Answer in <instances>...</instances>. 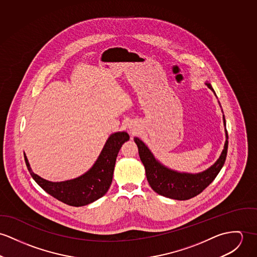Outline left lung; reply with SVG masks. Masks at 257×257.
Here are the masks:
<instances>
[{
	"label": "left lung",
	"mask_w": 257,
	"mask_h": 257,
	"mask_svg": "<svg viewBox=\"0 0 257 257\" xmlns=\"http://www.w3.org/2000/svg\"><path fill=\"white\" fill-rule=\"evenodd\" d=\"M214 91L210 83H205ZM215 93V91H214ZM226 142L224 150L217 162L206 171L198 173H187L173 171L161 164L139 138L135 137L139 156L146 170V176L152 189L160 195L175 200H188L200 194L218 175L222 170L228 153V136L226 129V119L223 116Z\"/></svg>",
	"instance_id": "obj_1"
}]
</instances>
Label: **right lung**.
<instances>
[{
	"mask_svg": "<svg viewBox=\"0 0 257 257\" xmlns=\"http://www.w3.org/2000/svg\"><path fill=\"white\" fill-rule=\"evenodd\" d=\"M129 138L126 132L111 134L94 165L83 175L66 181H48L32 171L26 154L25 161L30 175L43 190L67 205L81 207L99 199L108 191L118 152Z\"/></svg>",
	"mask_w": 257,
	"mask_h": 257,
	"instance_id": "add662e5",
	"label": "right lung"
}]
</instances>
